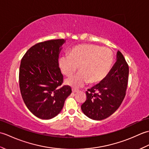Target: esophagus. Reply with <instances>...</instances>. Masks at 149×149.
Here are the masks:
<instances>
[{
  "label": "esophagus",
  "instance_id": "esophagus-1",
  "mask_svg": "<svg viewBox=\"0 0 149 149\" xmlns=\"http://www.w3.org/2000/svg\"><path fill=\"white\" fill-rule=\"evenodd\" d=\"M78 91V90H72V93H77Z\"/></svg>",
  "mask_w": 149,
  "mask_h": 149
}]
</instances>
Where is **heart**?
<instances>
[{"mask_svg": "<svg viewBox=\"0 0 149 149\" xmlns=\"http://www.w3.org/2000/svg\"><path fill=\"white\" fill-rule=\"evenodd\" d=\"M113 55L110 49L92 44H81L70 50L68 55L59 59V66L66 76H70L79 69L80 72L67 79L65 83L79 88L89 83H99L107 76L111 68Z\"/></svg>", "mask_w": 149, "mask_h": 149, "instance_id": "obj_1", "label": "heart"}]
</instances>
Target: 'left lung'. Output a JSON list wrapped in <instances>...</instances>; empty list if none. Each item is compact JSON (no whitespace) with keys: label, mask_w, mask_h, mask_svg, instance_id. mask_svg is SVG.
Instances as JSON below:
<instances>
[{"label":"left lung","mask_w":149,"mask_h":149,"mask_svg":"<svg viewBox=\"0 0 149 149\" xmlns=\"http://www.w3.org/2000/svg\"><path fill=\"white\" fill-rule=\"evenodd\" d=\"M129 75V66L120 51L116 61L106 79L86 92V100L81 109L88 118L104 120L115 113L125 96Z\"/></svg>","instance_id":"left-lung-1"}]
</instances>
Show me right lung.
I'll return each mask as SVG.
<instances>
[{
    "instance_id": "1",
    "label": "right lung",
    "mask_w": 149,
    "mask_h": 149,
    "mask_svg": "<svg viewBox=\"0 0 149 149\" xmlns=\"http://www.w3.org/2000/svg\"><path fill=\"white\" fill-rule=\"evenodd\" d=\"M65 42L58 39L37 43L21 60L19 85L22 99L28 109L41 119L58 115L72 93L69 86L60 88L63 75L58 59Z\"/></svg>"
}]
</instances>
